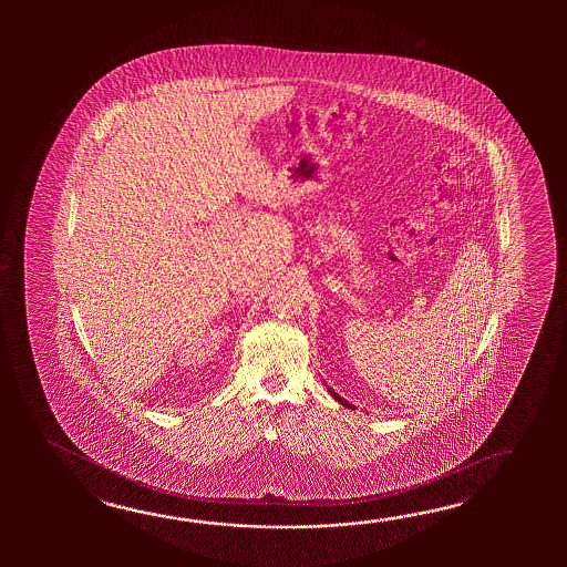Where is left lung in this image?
<instances>
[{"label": "left lung", "mask_w": 567, "mask_h": 567, "mask_svg": "<svg viewBox=\"0 0 567 567\" xmlns=\"http://www.w3.org/2000/svg\"><path fill=\"white\" fill-rule=\"evenodd\" d=\"M330 393H332V398L338 399V401H340V403H342V405H347V408H352V405H349V403H347V401H344V399L340 398V395H337V393H334V391H330Z\"/></svg>", "instance_id": "1"}]
</instances>
